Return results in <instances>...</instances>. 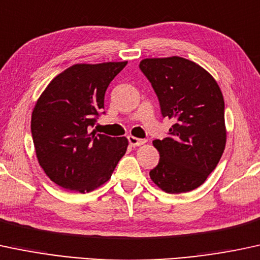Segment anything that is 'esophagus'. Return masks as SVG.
<instances>
[{"label": "esophagus", "instance_id": "1", "mask_svg": "<svg viewBox=\"0 0 260 260\" xmlns=\"http://www.w3.org/2000/svg\"><path fill=\"white\" fill-rule=\"evenodd\" d=\"M129 144L133 146V147H136V146H141L146 144V140L144 139H138L135 136H129Z\"/></svg>", "mask_w": 260, "mask_h": 260}]
</instances>
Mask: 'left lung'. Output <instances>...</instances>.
<instances>
[{"label": "left lung", "instance_id": "8db88e82", "mask_svg": "<svg viewBox=\"0 0 260 260\" xmlns=\"http://www.w3.org/2000/svg\"><path fill=\"white\" fill-rule=\"evenodd\" d=\"M140 69L158 97L162 115L173 119L169 136L154 140L159 162L152 182L169 194L200 186L216 168L224 146V102L215 78L184 57H151Z\"/></svg>", "mask_w": 260, "mask_h": 260}]
</instances>
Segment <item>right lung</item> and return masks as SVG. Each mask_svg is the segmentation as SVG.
I'll return each instance as SVG.
<instances>
[{
	"mask_svg": "<svg viewBox=\"0 0 260 260\" xmlns=\"http://www.w3.org/2000/svg\"><path fill=\"white\" fill-rule=\"evenodd\" d=\"M127 61L76 63L46 86L31 113L39 166L55 184L89 193L103 185L126 152V138L89 133L104 108V94Z\"/></svg>",
	"mask_w": 260,
	"mask_h": 260,
	"instance_id": "obj_1",
	"label": "right lung"
}]
</instances>
